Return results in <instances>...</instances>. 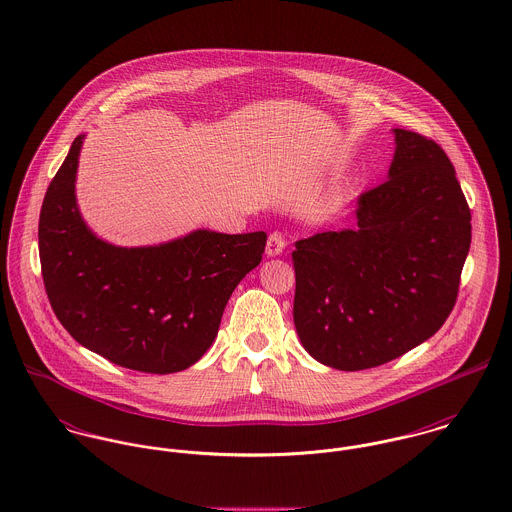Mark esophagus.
I'll return each mask as SVG.
<instances>
[{"instance_id": "esophagus-1", "label": "esophagus", "mask_w": 512, "mask_h": 512, "mask_svg": "<svg viewBox=\"0 0 512 512\" xmlns=\"http://www.w3.org/2000/svg\"><path fill=\"white\" fill-rule=\"evenodd\" d=\"M285 244H287V240H285L283 234H270V236H268V244H266V254H268V258L279 256V254L285 250Z\"/></svg>"}]
</instances>
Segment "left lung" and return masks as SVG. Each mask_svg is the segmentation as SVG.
<instances>
[{
    "label": "left lung",
    "mask_w": 512,
    "mask_h": 512,
    "mask_svg": "<svg viewBox=\"0 0 512 512\" xmlns=\"http://www.w3.org/2000/svg\"><path fill=\"white\" fill-rule=\"evenodd\" d=\"M387 180L358 199V227L293 250V323L321 364L356 372L434 336L452 313L471 244V213L446 152L393 129Z\"/></svg>",
    "instance_id": "obj_1"
}]
</instances>
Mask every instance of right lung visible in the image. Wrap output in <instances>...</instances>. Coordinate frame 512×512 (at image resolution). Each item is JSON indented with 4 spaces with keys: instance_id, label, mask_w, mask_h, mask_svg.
I'll return each instance as SVG.
<instances>
[{
    "instance_id": "right-lung-1",
    "label": "right lung",
    "mask_w": 512,
    "mask_h": 512,
    "mask_svg": "<svg viewBox=\"0 0 512 512\" xmlns=\"http://www.w3.org/2000/svg\"><path fill=\"white\" fill-rule=\"evenodd\" d=\"M84 139L72 142L39 219L52 311L76 342L121 368L187 370L217 338L234 287L262 262L268 236L197 229L133 248L99 238L76 199Z\"/></svg>"
}]
</instances>
